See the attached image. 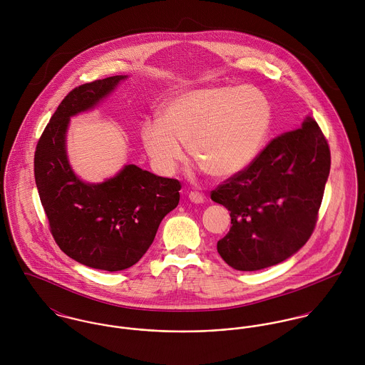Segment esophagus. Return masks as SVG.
<instances>
[{
  "label": "esophagus",
  "instance_id": "obj_1",
  "mask_svg": "<svg viewBox=\"0 0 365 365\" xmlns=\"http://www.w3.org/2000/svg\"><path fill=\"white\" fill-rule=\"evenodd\" d=\"M188 198H190V201L194 202V204H202V202L205 201V197H204L201 192H198V191H191V192L188 194Z\"/></svg>",
  "mask_w": 365,
  "mask_h": 365
}]
</instances>
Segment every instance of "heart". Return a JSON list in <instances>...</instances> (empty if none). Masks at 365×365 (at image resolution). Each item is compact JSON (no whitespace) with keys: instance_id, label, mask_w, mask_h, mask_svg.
Instances as JSON below:
<instances>
[{"instance_id":"1","label":"heart","mask_w":365,"mask_h":365,"mask_svg":"<svg viewBox=\"0 0 365 365\" xmlns=\"http://www.w3.org/2000/svg\"><path fill=\"white\" fill-rule=\"evenodd\" d=\"M269 125V106L253 87H210L178 94L163 106L160 120L140 128L143 148L158 173L173 174L182 146L215 178L243 171L259 155Z\"/></svg>"}]
</instances>
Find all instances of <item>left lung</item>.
I'll list each match as a JSON object with an SVG mask.
<instances>
[{"label":"left lung","mask_w":365,"mask_h":365,"mask_svg":"<svg viewBox=\"0 0 365 365\" xmlns=\"http://www.w3.org/2000/svg\"><path fill=\"white\" fill-rule=\"evenodd\" d=\"M330 171V149L316 120L274 138L240 173L210 192L230 210L217 253L239 271L287 260L312 236Z\"/></svg>","instance_id":"left-lung-1"}]
</instances>
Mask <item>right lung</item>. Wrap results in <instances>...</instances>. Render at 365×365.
Here are the masks:
<instances>
[{
    "mask_svg": "<svg viewBox=\"0 0 365 365\" xmlns=\"http://www.w3.org/2000/svg\"><path fill=\"white\" fill-rule=\"evenodd\" d=\"M126 76L71 90L57 106L35 152V181L53 239L70 259L120 271L143 257L163 217L180 202L181 182L125 165L101 184L81 181L70 167L66 132L70 116L98 104Z\"/></svg>",
    "mask_w": 365,
    "mask_h": 365,
    "instance_id": "right-lung-1",
    "label": "right lung"
}]
</instances>
